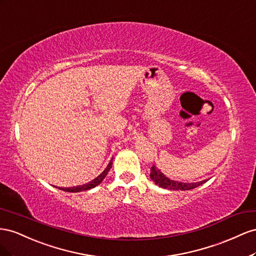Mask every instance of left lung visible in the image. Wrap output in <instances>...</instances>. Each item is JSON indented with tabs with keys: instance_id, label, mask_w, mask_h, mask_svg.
I'll use <instances>...</instances> for the list:
<instances>
[{
	"instance_id": "8db88e82",
	"label": "left lung",
	"mask_w": 256,
	"mask_h": 256,
	"mask_svg": "<svg viewBox=\"0 0 256 256\" xmlns=\"http://www.w3.org/2000/svg\"><path fill=\"white\" fill-rule=\"evenodd\" d=\"M150 178L156 186L164 188H168V190H176V191L177 190H180V191L192 190L206 182V180H204L200 182H194V184H184V182L174 181L165 177L162 172H160L158 170H156V167L154 165H152L150 170Z\"/></svg>"
}]
</instances>
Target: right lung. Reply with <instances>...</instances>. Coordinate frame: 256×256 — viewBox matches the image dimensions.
<instances>
[{"label": "right lung", "mask_w": 256, "mask_h": 256, "mask_svg": "<svg viewBox=\"0 0 256 256\" xmlns=\"http://www.w3.org/2000/svg\"><path fill=\"white\" fill-rule=\"evenodd\" d=\"M112 160H110V162H109V164L106 167V170L103 172H102L100 176H98L96 179H93L92 181H90L89 184H82V186H72V188H60V190H63V191H65V192H82V191H86V190H90V188H92L94 186H96L106 177L107 172H109V170L112 168Z\"/></svg>", "instance_id": "right-lung-1"}]
</instances>
